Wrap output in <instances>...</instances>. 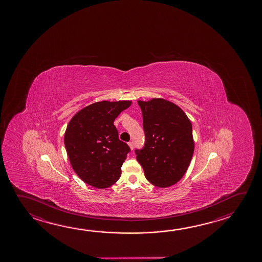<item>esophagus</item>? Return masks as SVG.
<instances>
[{"label": "esophagus", "mask_w": 262, "mask_h": 262, "mask_svg": "<svg viewBox=\"0 0 262 262\" xmlns=\"http://www.w3.org/2000/svg\"><path fill=\"white\" fill-rule=\"evenodd\" d=\"M128 144H129V148H130V150H132V151H133V148H134V144H133V142H129V143H128Z\"/></svg>", "instance_id": "1"}]
</instances>
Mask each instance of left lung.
<instances>
[{"label": "left lung", "mask_w": 262, "mask_h": 262, "mask_svg": "<svg viewBox=\"0 0 262 262\" xmlns=\"http://www.w3.org/2000/svg\"><path fill=\"white\" fill-rule=\"evenodd\" d=\"M143 119L145 143L135 150L145 178L166 188L182 179L192 158V125L179 106L163 98L138 101Z\"/></svg>", "instance_id": "8db88e82"}]
</instances>
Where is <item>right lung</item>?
<instances>
[{
    "mask_svg": "<svg viewBox=\"0 0 262 262\" xmlns=\"http://www.w3.org/2000/svg\"><path fill=\"white\" fill-rule=\"evenodd\" d=\"M132 101H100L78 111L70 120L64 144L73 169L84 183L106 188L118 181L129 145L119 139L114 120Z\"/></svg>",
    "mask_w": 262,
    "mask_h": 262,
    "instance_id": "obj_1",
    "label": "right lung"
}]
</instances>
